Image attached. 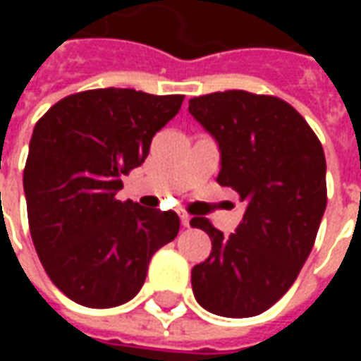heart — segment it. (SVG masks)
Segmentation results:
<instances>
[{"label":"heart","instance_id":"1","mask_svg":"<svg viewBox=\"0 0 361 361\" xmlns=\"http://www.w3.org/2000/svg\"><path fill=\"white\" fill-rule=\"evenodd\" d=\"M201 145H211V147H214V139H212V137H204L203 141H201Z\"/></svg>","mask_w":361,"mask_h":361}]
</instances>
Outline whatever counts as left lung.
I'll use <instances>...</instances> for the list:
<instances>
[{
  "label": "left lung",
  "instance_id": "1",
  "mask_svg": "<svg viewBox=\"0 0 361 361\" xmlns=\"http://www.w3.org/2000/svg\"><path fill=\"white\" fill-rule=\"evenodd\" d=\"M176 96L87 90L59 100L36 123L23 185L38 259L85 307H116L145 284L150 257L180 232L157 197H121L150 141L180 111Z\"/></svg>",
  "mask_w": 361,
  "mask_h": 361
}]
</instances>
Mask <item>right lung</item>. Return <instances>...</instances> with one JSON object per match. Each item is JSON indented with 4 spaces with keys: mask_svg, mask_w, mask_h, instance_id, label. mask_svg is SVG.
Instances as JSON below:
<instances>
[{
    "mask_svg": "<svg viewBox=\"0 0 361 361\" xmlns=\"http://www.w3.org/2000/svg\"><path fill=\"white\" fill-rule=\"evenodd\" d=\"M191 116L220 147V185L242 201L232 232L207 220L212 242L193 267L191 286L204 310L253 317L294 284L326 207L323 147L298 111L276 96L226 90L193 98Z\"/></svg>",
    "mask_w": 361,
    "mask_h": 361,
    "instance_id": "1",
    "label": "right lung"
}]
</instances>
